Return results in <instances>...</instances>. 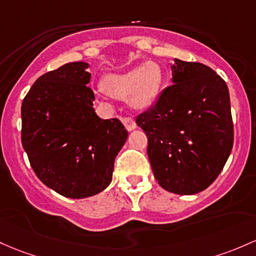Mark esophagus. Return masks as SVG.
<instances>
[{"label":"esophagus","mask_w":256,"mask_h":256,"mask_svg":"<svg viewBox=\"0 0 256 256\" xmlns=\"http://www.w3.org/2000/svg\"><path fill=\"white\" fill-rule=\"evenodd\" d=\"M122 122L128 131H132L136 128V122H134L131 118H122Z\"/></svg>","instance_id":"1"}]
</instances>
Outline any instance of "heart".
I'll use <instances>...</instances> for the list:
<instances>
[{"label":"heart","mask_w":256,"mask_h":256,"mask_svg":"<svg viewBox=\"0 0 256 256\" xmlns=\"http://www.w3.org/2000/svg\"><path fill=\"white\" fill-rule=\"evenodd\" d=\"M162 70L156 62H146L141 66L103 78V88L116 98H128L134 109H146L153 104L162 90Z\"/></svg>","instance_id":"b5f03b06"}]
</instances>
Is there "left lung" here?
Instances as JSON below:
<instances>
[{"mask_svg":"<svg viewBox=\"0 0 256 256\" xmlns=\"http://www.w3.org/2000/svg\"><path fill=\"white\" fill-rule=\"evenodd\" d=\"M172 85L162 92L137 126L147 134L154 178L182 196L208 188L224 169L233 146L226 82L209 66L175 58Z\"/></svg>","mask_w":256,"mask_h":256,"instance_id":"obj_1","label":"left lung"}]
</instances>
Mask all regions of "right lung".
<instances>
[{
	"instance_id": "1",
	"label": "right lung",
	"mask_w": 256,
	"mask_h": 256,
	"mask_svg": "<svg viewBox=\"0 0 256 256\" xmlns=\"http://www.w3.org/2000/svg\"><path fill=\"white\" fill-rule=\"evenodd\" d=\"M88 66L72 62L46 72L22 103V143L32 170L42 184L72 199L109 186L128 134L120 120H103L94 112Z\"/></svg>"
}]
</instances>
